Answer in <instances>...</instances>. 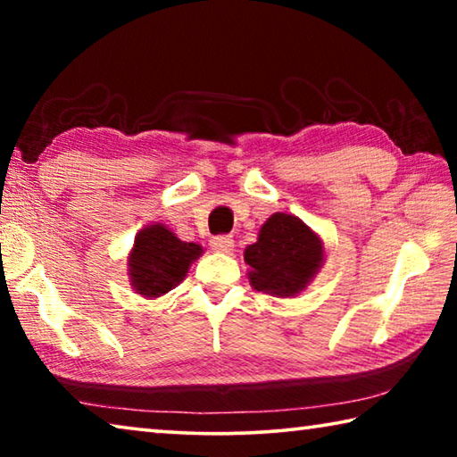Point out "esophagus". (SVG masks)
<instances>
[{
  "instance_id": "34e87169",
  "label": "esophagus",
  "mask_w": 457,
  "mask_h": 457,
  "mask_svg": "<svg viewBox=\"0 0 457 457\" xmlns=\"http://www.w3.org/2000/svg\"><path fill=\"white\" fill-rule=\"evenodd\" d=\"M212 250L218 252V253H229L231 250H234V239H231L229 236H215L212 237Z\"/></svg>"
}]
</instances>
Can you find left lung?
I'll use <instances>...</instances> for the list:
<instances>
[{"label": "left lung", "mask_w": 457, "mask_h": 457, "mask_svg": "<svg viewBox=\"0 0 457 457\" xmlns=\"http://www.w3.org/2000/svg\"><path fill=\"white\" fill-rule=\"evenodd\" d=\"M253 290L292 298L306 290L324 264V244L316 231L292 213H272L258 239L244 252Z\"/></svg>", "instance_id": "8db88e82"}]
</instances>
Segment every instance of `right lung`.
I'll list each match as a JSON object with an SVG mask.
<instances>
[{"label":"right lung","mask_w":457,"mask_h":457,"mask_svg":"<svg viewBox=\"0 0 457 457\" xmlns=\"http://www.w3.org/2000/svg\"><path fill=\"white\" fill-rule=\"evenodd\" d=\"M204 247L181 242L163 223H151L138 229L133 250L127 258L129 280L143 298H159L181 284Z\"/></svg>","instance_id":"add662e5"}]
</instances>
